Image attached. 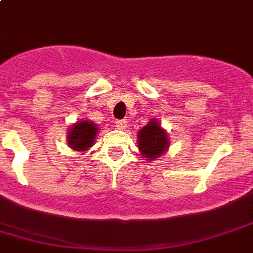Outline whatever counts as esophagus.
Returning a JSON list of instances; mask_svg holds the SVG:
<instances>
[{
	"label": "esophagus",
	"mask_w": 253,
	"mask_h": 253,
	"mask_svg": "<svg viewBox=\"0 0 253 253\" xmlns=\"http://www.w3.org/2000/svg\"><path fill=\"white\" fill-rule=\"evenodd\" d=\"M115 126H117L118 130H125L127 127V121H125V119H119V121L115 122Z\"/></svg>",
	"instance_id": "1"
}]
</instances>
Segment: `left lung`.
I'll return each mask as SVG.
<instances>
[{"mask_svg":"<svg viewBox=\"0 0 253 253\" xmlns=\"http://www.w3.org/2000/svg\"><path fill=\"white\" fill-rule=\"evenodd\" d=\"M168 132L156 118L150 119L146 126L138 132V148L146 160H156L169 148Z\"/></svg>","mask_w":253,"mask_h":253,"instance_id":"1","label":"left lung"}]
</instances>
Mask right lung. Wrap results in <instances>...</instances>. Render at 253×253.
<instances>
[{"label":"right lung","mask_w":253,"mask_h":253,"mask_svg":"<svg viewBox=\"0 0 253 253\" xmlns=\"http://www.w3.org/2000/svg\"><path fill=\"white\" fill-rule=\"evenodd\" d=\"M98 130V125L90 119H79L69 127L67 144L71 150L85 152L94 146Z\"/></svg>","instance_id":"add662e5"}]
</instances>
